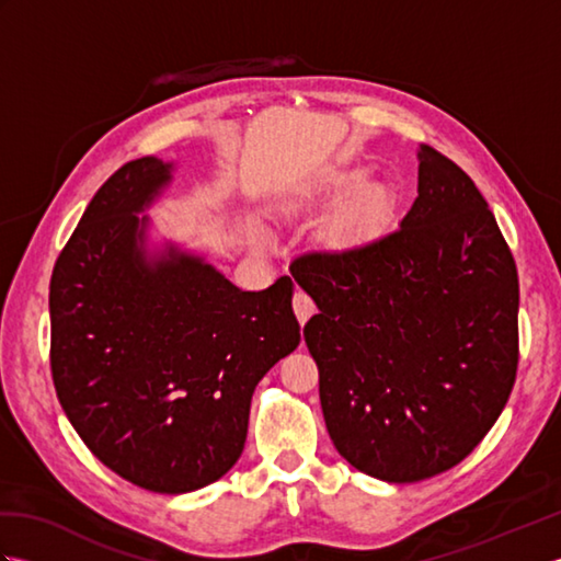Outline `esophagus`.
<instances>
[{
    "label": "esophagus",
    "instance_id": "34e87169",
    "mask_svg": "<svg viewBox=\"0 0 561 561\" xmlns=\"http://www.w3.org/2000/svg\"><path fill=\"white\" fill-rule=\"evenodd\" d=\"M294 313H296V318H299L301 325L316 313L313 299L306 291H301V289H296V294H294Z\"/></svg>",
    "mask_w": 561,
    "mask_h": 561
}]
</instances>
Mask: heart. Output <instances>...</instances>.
Listing matches in <instances>:
<instances>
[{
	"mask_svg": "<svg viewBox=\"0 0 561 561\" xmlns=\"http://www.w3.org/2000/svg\"><path fill=\"white\" fill-rule=\"evenodd\" d=\"M347 187H350V193H354V195H364L368 187H371V175H368L366 171H359V173H352L350 178H347ZM383 193H380V190H371V193L366 195V209L368 211H376V209H380V205H383Z\"/></svg>",
	"mask_w": 561,
	"mask_h": 561,
	"instance_id": "1",
	"label": "heart"
}]
</instances>
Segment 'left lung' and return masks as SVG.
<instances>
[{
	"label": "left lung",
	"instance_id": "obj_1",
	"mask_svg": "<svg viewBox=\"0 0 561 561\" xmlns=\"http://www.w3.org/2000/svg\"><path fill=\"white\" fill-rule=\"evenodd\" d=\"M400 229L291 270L340 456L383 482L450 470L494 426L518 366V272L470 175L422 145Z\"/></svg>",
	"mask_w": 561,
	"mask_h": 561
}]
</instances>
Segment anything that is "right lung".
I'll use <instances>...</instances> for the list:
<instances>
[{
    "label": "right lung",
    "mask_w": 561,
    "mask_h": 561,
    "mask_svg": "<svg viewBox=\"0 0 561 561\" xmlns=\"http://www.w3.org/2000/svg\"><path fill=\"white\" fill-rule=\"evenodd\" d=\"M173 181L141 157L89 202L50 279L59 404L105 468L141 490L185 494L241 458L255 386L301 342L294 284L243 291L139 217Z\"/></svg>",
    "instance_id": "add662e5"
}]
</instances>
